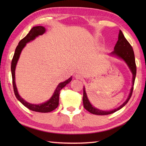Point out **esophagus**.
<instances>
[{
	"label": "esophagus",
	"mask_w": 146,
	"mask_h": 146,
	"mask_svg": "<svg viewBox=\"0 0 146 146\" xmlns=\"http://www.w3.org/2000/svg\"><path fill=\"white\" fill-rule=\"evenodd\" d=\"M75 78L80 80V79H81V78H82V75L80 73H78L75 74Z\"/></svg>",
	"instance_id": "1"
}]
</instances>
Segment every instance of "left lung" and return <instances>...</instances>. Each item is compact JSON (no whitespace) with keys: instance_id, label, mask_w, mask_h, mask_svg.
<instances>
[{"instance_id":"1","label":"left lung","mask_w":146,"mask_h":146,"mask_svg":"<svg viewBox=\"0 0 146 146\" xmlns=\"http://www.w3.org/2000/svg\"><path fill=\"white\" fill-rule=\"evenodd\" d=\"M111 56H113L118 58H120L123 61L125 62V63L127 64L128 67L129 68L130 70H131V73L132 74V85L130 91L129 95L128 96L127 100L123 102V103L117 108L112 110H100L98 108H95L94 106L91 104L90 102L87 95L85 92V88L83 86V107L85 109L88 111L89 112L91 113L95 114V115H108L113 113L115 112L117 110L121 109L122 107H123L125 105L127 104V102L131 98L133 89H134V82L136 76V65H135V56L134 52L133 51L132 47L130 43L127 41V40L125 39V38L123 36L122 32L120 31L119 34V38H118V41L116 43L115 46L114 47V51L110 53Z\"/></svg>"}]
</instances>
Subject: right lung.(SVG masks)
I'll list each match as a JSON object with an SVG mask.
<instances>
[{
	"instance_id": "add662e5",
	"label": "right lung",
	"mask_w": 146,
	"mask_h": 146,
	"mask_svg": "<svg viewBox=\"0 0 146 146\" xmlns=\"http://www.w3.org/2000/svg\"><path fill=\"white\" fill-rule=\"evenodd\" d=\"M46 30L45 29V27L41 26L33 27V28L30 30L29 33L27 34L23 39H21L19 42V44L16 47V49H15V50L14 56L13 58H12L11 63L12 84H13L14 92L15 97H16L17 100L19 101L22 104L24 105V106L27 107V108H29V110L42 113L50 112V111L56 109V108L58 107L59 105V96H60V90L71 81V80H72V76H71L70 78H68L66 81L59 83L56 88L54 90L53 94H52V97L49 98L48 101L40 104H33L29 103V102H26V100H24L23 98H21L19 94L16 84H15V71L19 58L20 57L21 51L23 49V48L25 47L27 43L33 41V40L35 39L38 36L43 35V34L46 32Z\"/></svg>"
}]
</instances>
